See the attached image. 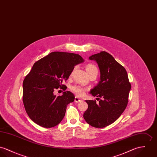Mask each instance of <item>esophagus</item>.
<instances>
[{"label": "esophagus", "instance_id": "1", "mask_svg": "<svg viewBox=\"0 0 157 157\" xmlns=\"http://www.w3.org/2000/svg\"><path fill=\"white\" fill-rule=\"evenodd\" d=\"M82 101V100H81L80 98H78L77 96H76V97L75 98V102H76V103H78V102H80V101Z\"/></svg>", "mask_w": 157, "mask_h": 157}]
</instances>
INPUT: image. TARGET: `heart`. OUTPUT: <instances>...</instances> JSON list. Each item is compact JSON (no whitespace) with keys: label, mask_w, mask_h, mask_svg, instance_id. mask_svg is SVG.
Segmentation results:
<instances>
[{"label":"heart","mask_w":157,"mask_h":157,"mask_svg":"<svg viewBox=\"0 0 157 157\" xmlns=\"http://www.w3.org/2000/svg\"><path fill=\"white\" fill-rule=\"evenodd\" d=\"M86 70H87L88 74L90 73L93 72V71H96L97 73L98 72L97 67L94 64H87V66H86ZM71 90L77 96H82L85 94L87 89L82 86H79V85H75V86H73L71 87Z\"/></svg>","instance_id":"1"}]
</instances>
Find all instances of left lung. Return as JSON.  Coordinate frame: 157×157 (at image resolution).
Masks as SVG:
<instances>
[{
	"mask_svg": "<svg viewBox=\"0 0 157 157\" xmlns=\"http://www.w3.org/2000/svg\"><path fill=\"white\" fill-rule=\"evenodd\" d=\"M97 62L101 81L90 91L99 101H86L88 109L84 113L85 121L91 126L102 128L115 122L126 109L131 88L126 69L111 55L105 51L91 55Z\"/></svg>",
	"mask_w": 157,
	"mask_h": 157,
	"instance_id": "8db88e82",
	"label": "left lung"
}]
</instances>
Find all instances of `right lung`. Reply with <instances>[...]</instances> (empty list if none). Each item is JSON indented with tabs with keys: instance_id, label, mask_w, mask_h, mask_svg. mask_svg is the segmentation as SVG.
<instances>
[{
	"instance_id": "add662e5",
	"label": "right lung",
	"mask_w": 157,
	"mask_h": 157,
	"mask_svg": "<svg viewBox=\"0 0 157 157\" xmlns=\"http://www.w3.org/2000/svg\"><path fill=\"white\" fill-rule=\"evenodd\" d=\"M83 61L78 54L53 52L35 62L23 82V102L33 122L44 128H52L61 122L75 96L64 91L57 96L54 90H65L63 82L68 79L75 66Z\"/></svg>"
}]
</instances>
